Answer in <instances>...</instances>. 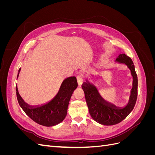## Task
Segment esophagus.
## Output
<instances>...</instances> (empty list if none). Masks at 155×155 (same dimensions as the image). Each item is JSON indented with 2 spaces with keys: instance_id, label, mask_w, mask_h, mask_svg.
I'll return each mask as SVG.
<instances>
[{
  "instance_id": "esophagus-1",
  "label": "esophagus",
  "mask_w": 155,
  "mask_h": 155,
  "mask_svg": "<svg viewBox=\"0 0 155 155\" xmlns=\"http://www.w3.org/2000/svg\"><path fill=\"white\" fill-rule=\"evenodd\" d=\"M77 80H78V83L79 85H81V84L83 82L84 80V77L82 74H79L77 76Z\"/></svg>"
}]
</instances>
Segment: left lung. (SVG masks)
Here are the masks:
<instances>
[{"label": "left lung", "instance_id": "obj_1", "mask_svg": "<svg viewBox=\"0 0 155 155\" xmlns=\"http://www.w3.org/2000/svg\"><path fill=\"white\" fill-rule=\"evenodd\" d=\"M115 62L125 64L130 70L133 78V88L130 90L129 101L125 106L118 107L105 100L93 83L86 81L81 85L89 113L94 120L104 125H113L124 120L133 110L137 100L138 77L132 59L125 54H121Z\"/></svg>", "mask_w": 155, "mask_h": 155}]
</instances>
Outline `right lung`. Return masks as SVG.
<instances>
[{"label":"right lung","instance_id":"obj_1","mask_svg":"<svg viewBox=\"0 0 155 155\" xmlns=\"http://www.w3.org/2000/svg\"><path fill=\"white\" fill-rule=\"evenodd\" d=\"M20 71L21 68L18 70L17 78ZM77 87L76 78L71 76L64 79L57 94L44 104L28 105L20 96L17 87H16L17 98L22 109L32 120L41 125L51 127L60 124L65 118L70 97Z\"/></svg>","mask_w":155,"mask_h":155}]
</instances>
